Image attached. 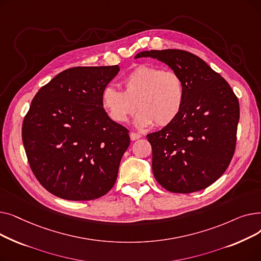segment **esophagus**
<instances>
[{"instance_id": "1", "label": "esophagus", "mask_w": 261, "mask_h": 261, "mask_svg": "<svg viewBox=\"0 0 261 261\" xmlns=\"http://www.w3.org/2000/svg\"><path fill=\"white\" fill-rule=\"evenodd\" d=\"M141 138H142V135L139 134V133H135V132H131V133H130V139H131V141H136V140H139V139H141Z\"/></svg>"}]
</instances>
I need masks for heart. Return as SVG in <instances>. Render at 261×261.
Masks as SVG:
<instances>
[{
  "instance_id": "b5f03b06",
  "label": "heart",
  "mask_w": 261,
  "mask_h": 261,
  "mask_svg": "<svg viewBox=\"0 0 261 261\" xmlns=\"http://www.w3.org/2000/svg\"><path fill=\"white\" fill-rule=\"evenodd\" d=\"M122 91L107 87L101 93V103L107 114L117 123L126 122L136 107L140 112L134 125L148 128L164 127L176 119L182 111L185 89L181 76L164 71L155 65H140L121 81Z\"/></svg>"
}]
</instances>
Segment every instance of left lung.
Here are the masks:
<instances>
[{"label":"left lung","mask_w":261,"mask_h":261,"mask_svg":"<svg viewBox=\"0 0 261 261\" xmlns=\"http://www.w3.org/2000/svg\"><path fill=\"white\" fill-rule=\"evenodd\" d=\"M183 80L185 99L174 121L147 139L155 180L171 193L208 187L228 167L236 146L239 101L229 85L196 55L181 49L144 50Z\"/></svg>","instance_id":"obj_1"}]
</instances>
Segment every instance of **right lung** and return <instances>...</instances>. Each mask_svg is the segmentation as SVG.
Listing matches in <instances>:
<instances>
[{
	"label": "right lung",
	"mask_w": 261,
	"mask_h": 261,
	"mask_svg": "<svg viewBox=\"0 0 261 261\" xmlns=\"http://www.w3.org/2000/svg\"><path fill=\"white\" fill-rule=\"evenodd\" d=\"M118 72V65L67 68L34 97L22 141L34 174L50 194L94 200L115 184L130 138L108 116L101 93Z\"/></svg>",
	"instance_id": "right-lung-1"
}]
</instances>
